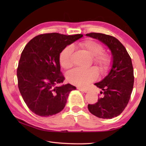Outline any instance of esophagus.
Instances as JSON below:
<instances>
[{"label":"esophagus","mask_w":146,"mask_h":146,"mask_svg":"<svg viewBox=\"0 0 146 146\" xmlns=\"http://www.w3.org/2000/svg\"><path fill=\"white\" fill-rule=\"evenodd\" d=\"M78 90L79 91H83V92L84 93H87L88 90H87V89H85V88H77Z\"/></svg>","instance_id":"34e87169"}]
</instances>
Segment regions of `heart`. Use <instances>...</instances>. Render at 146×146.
Listing matches in <instances>:
<instances>
[{"label": "heart", "mask_w": 146, "mask_h": 146, "mask_svg": "<svg viewBox=\"0 0 146 146\" xmlns=\"http://www.w3.org/2000/svg\"><path fill=\"white\" fill-rule=\"evenodd\" d=\"M80 46L93 56L94 64L98 66L102 73H105L110 67L111 57L107 53L102 52L103 46L95 40H86L80 43ZM73 48L68 46L63 49L59 56V61L62 67L66 70L73 65L72 54ZM98 77V71L95 68H75L68 73L67 79L73 85L84 87L95 81Z\"/></svg>", "instance_id": "heart-1"}]
</instances>
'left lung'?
I'll return each mask as SVG.
<instances>
[{"mask_svg":"<svg viewBox=\"0 0 146 146\" xmlns=\"http://www.w3.org/2000/svg\"><path fill=\"white\" fill-rule=\"evenodd\" d=\"M86 35L104 44L111 52L110 71L102 80L95 84L102 90V97L98 98L97 103L88 106L91 114L100 118L111 119L122 113L130 99L134 84L131 58L125 47L114 36L98 33Z\"/></svg>","mask_w":146,"mask_h":146,"instance_id":"1","label":"left lung"}]
</instances>
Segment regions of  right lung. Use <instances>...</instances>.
I'll use <instances>...</instances> for the list:
<instances>
[{"mask_svg": "<svg viewBox=\"0 0 146 146\" xmlns=\"http://www.w3.org/2000/svg\"><path fill=\"white\" fill-rule=\"evenodd\" d=\"M83 35H65L56 33L39 35L26 44L17 68L18 86L32 112L44 117L60 112L69 94L76 87L63 83L59 56L64 48Z\"/></svg>", "mask_w": 146, "mask_h": 146, "instance_id": "add662e5", "label": "right lung"}]
</instances>
